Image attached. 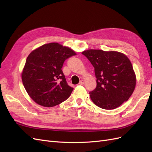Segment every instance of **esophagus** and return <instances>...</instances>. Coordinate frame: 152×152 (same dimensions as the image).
<instances>
[{
    "label": "esophagus",
    "mask_w": 152,
    "mask_h": 152,
    "mask_svg": "<svg viewBox=\"0 0 152 152\" xmlns=\"http://www.w3.org/2000/svg\"><path fill=\"white\" fill-rule=\"evenodd\" d=\"M84 81L83 80H80L79 84L80 85H83V84H84Z\"/></svg>",
    "instance_id": "34e87169"
}]
</instances>
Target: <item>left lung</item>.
Returning <instances> with one entry per match:
<instances>
[{"instance_id": "8db88e82", "label": "left lung", "mask_w": 152, "mask_h": 152, "mask_svg": "<svg viewBox=\"0 0 152 152\" xmlns=\"http://www.w3.org/2000/svg\"><path fill=\"white\" fill-rule=\"evenodd\" d=\"M82 54L94 66L97 79L96 89L89 93L93 102L101 108L112 110L127 102L135 89L136 78L126 55L99 49Z\"/></svg>"}]
</instances>
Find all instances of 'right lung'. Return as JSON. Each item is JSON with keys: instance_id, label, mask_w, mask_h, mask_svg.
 I'll list each match as a JSON object with an SVG mask.
<instances>
[{"instance_id": "1", "label": "right lung", "mask_w": 152, "mask_h": 152, "mask_svg": "<svg viewBox=\"0 0 152 152\" xmlns=\"http://www.w3.org/2000/svg\"><path fill=\"white\" fill-rule=\"evenodd\" d=\"M74 55V50L56 42L44 44L30 53L21 79L35 103L52 107L70 97L73 88L68 85L61 68L64 61Z\"/></svg>"}]
</instances>
